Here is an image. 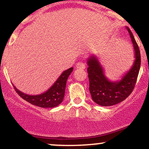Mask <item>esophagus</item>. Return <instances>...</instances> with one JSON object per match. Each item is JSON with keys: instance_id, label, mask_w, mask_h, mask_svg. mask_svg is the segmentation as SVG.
Listing matches in <instances>:
<instances>
[{"instance_id": "esophagus-1", "label": "esophagus", "mask_w": 149, "mask_h": 149, "mask_svg": "<svg viewBox=\"0 0 149 149\" xmlns=\"http://www.w3.org/2000/svg\"><path fill=\"white\" fill-rule=\"evenodd\" d=\"M76 68L78 69H85V64L83 61H78L76 64Z\"/></svg>"}]
</instances>
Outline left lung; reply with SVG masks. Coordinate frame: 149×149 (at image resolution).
<instances>
[{"label": "left lung", "instance_id": "8db88e82", "mask_svg": "<svg viewBox=\"0 0 149 149\" xmlns=\"http://www.w3.org/2000/svg\"><path fill=\"white\" fill-rule=\"evenodd\" d=\"M134 49V61L131 69L120 80L111 81L104 74L103 67L96 56L88 58V73L90 81V92L95 103L103 107H110L123 102L133 91L137 79L141 65V55L139 46L131 31L126 27Z\"/></svg>", "mask_w": 149, "mask_h": 149}]
</instances>
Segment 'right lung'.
I'll use <instances>...</instances> for the list:
<instances>
[{"instance_id": "add662e5", "label": "right lung", "mask_w": 149, "mask_h": 149, "mask_svg": "<svg viewBox=\"0 0 149 149\" xmlns=\"http://www.w3.org/2000/svg\"><path fill=\"white\" fill-rule=\"evenodd\" d=\"M73 68L66 70L58 78L55 83L48 89L47 91L40 95H29L24 93L15 88L13 85L15 90L22 99L29 102L33 105L42 108H53L59 105L64 97L65 88H66V81L69 75L73 71Z\"/></svg>"}]
</instances>
